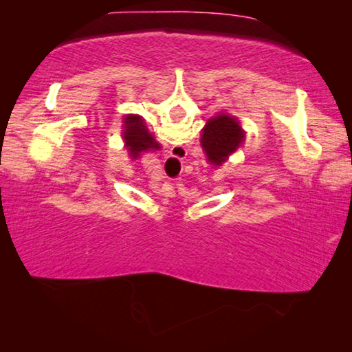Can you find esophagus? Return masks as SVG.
Here are the masks:
<instances>
[{"label":"esophagus","instance_id":"1","mask_svg":"<svg viewBox=\"0 0 352 352\" xmlns=\"http://www.w3.org/2000/svg\"><path fill=\"white\" fill-rule=\"evenodd\" d=\"M172 151L177 152V153H180V155H184V147H174V148H172ZM177 157H178V155H177Z\"/></svg>","mask_w":352,"mask_h":352}]
</instances>
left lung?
Here are the masks:
<instances>
[{"instance_id":"obj_1","label":"left lung","mask_w":352,"mask_h":352,"mask_svg":"<svg viewBox=\"0 0 352 352\" xmlns=\"http://www.w3.org/2000/svg\"><path fill=\"white\" fill-rule=\"evenodd\" d=\"M243 141V130L234 118L228 115L214 116L204 129L201 147L211 164L220 166L226 162L230 153H233Z\"/></svg>"}]
</instances>
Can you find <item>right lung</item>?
<instances>
[{
  "mask_svg": "<svg viewBox=\"0 0 352 352\" xmlns=\"http://www.w3.org/2000/svg\"><path fill=\"white\" fill-rule=\"evenodd\" d=\"M126 126H124V138H126V146L132 157H138L141 152L148 151V148H158L160 144L153 140V136L148 133L144 124H142L141 116L130 115L126 118Z\"/></svg>",
  "mask_w": 352,
  "mask_h": 352,
  "instance_id": "add662e5",
  "label": "right lung"
}]
</instances>
